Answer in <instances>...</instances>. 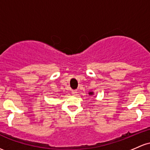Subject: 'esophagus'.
Returning a JSON list of instances; mask_svg holds the SVG:
<instances>
[{
  "instance_id": "34e87169",
  "label": "esophagus",
  "mask_w": 150,
  "mask_h": 150,
  "mask_svg": "<svg viewBox=\"0 0 150 150\" xmlns=\"http://www.w3.org/2000/svg\"><path fill=\"white\" fill-rule=\"evenodd\" d=\"M77 93H78V90H72V95H76Z\"/></svg>"
}]
</instances>
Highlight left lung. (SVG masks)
Segmentation results:
<instances>
[{
    "mask_svg": "<svg viewBox=\"0 0 150 150\" xmlns=\"http://www.w3.org/2000/svg\"><path fill=\"white\" fill-rule=\"evenodd\" d=\"M88 94H89V95H94V92H89Z\"/></svg>",
    "mask_w": 150,
    "mask_h": 150,
    "instance_id": "left-lung-1",
    "label": "left lung"
}]
</instances>
